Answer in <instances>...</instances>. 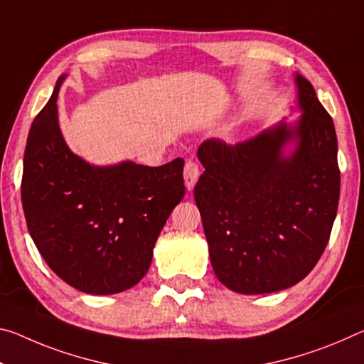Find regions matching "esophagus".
Segmentation results:
<instances>
[{
	"label": "esophagus",
	"mask_w": 364,
	"mask_h": 364,
	"mask_svg": "<svg viewBox=\"0 0 364 364\" xmlns=\"http://www.w3.org/2000/svg\"><path fill=\"white\" fill-rule=\"evenodd\" d=\"M200 175V170H199V165L198 161L189 159L186 160V165H184V184H186L188 191H191L194 188L196 181H198V178Z\"/></svg>",
	"instance_id": "1"
}]
</instances>
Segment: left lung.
I'll list each match as a JSON object with an SVG mask.
<instances>
[{"label":"left lung","mask_w":364,"mask_h":364,"mask_svg":"<svg viewBox=\"0 0 364 364\" xmlns=\"http://www.w3.org/2000/svg\"><path fill=\"white\" fill-rule=\"evenodd\" d=\"M295 126L282 121L252 139L200 144L204 173L194 186L213 272L245 295L301 282L331 238L340 196L337 134L308 79L296 74ZM297 141L296 152L281 149Z\"/></svg>","instance_id":"obj_1"}]
</instances>
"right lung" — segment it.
I'll use <instances>...</instances> for the list:
<instances>
[{
    "mask_svg": "<svg viewBox=\"0 0 364 364\" xmlns=\"http://www.w3.org/2000/svg\"><path fill=\"white\" fill-rule=\"evenodd\" d=\"M63 79L28 131L21 184L27 228L68 285L113 295L134 287L151 267L155 241L184 196V160L89 165L69 151L58 124Z\"/></svg>",
    "mask_w": 364,
    "mask_h": 364,
    "instance_id": "1",
    "label": "right lung"
}]
</instances>
